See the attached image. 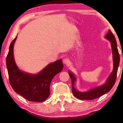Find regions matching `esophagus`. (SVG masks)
I'll use <instances>...</instances> for the list:
<instances>
[{
  "instance_id": "1",
  "label": "esophagus",
  "mask_w": 123,
  "mask_h": 123,
  "mask_svg": "<svg viewBox=\"0 0 123 123\" xmlns=\"http://www.w3.org/2000/svg\"><path fill=\"white\" fill-rule=\"evenodd\" d=\"M63 62L64 64H65L66 65H68L69 63V60L67 58H65L63 60Z\"/></svg>"
}]
</instances>
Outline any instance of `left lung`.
Instances as JSON below:
<instances>
[{
	"mask_svg": "<svg viewBox=\"0 0 123 123\" xmlns=\"http://www.w3.org/2000/svg\"><path fill=\"white\" fill-rule=\"evenodd\" d=\"M105 38L111 42V44L112 50V54H113V69L111 74L107 79L105 84L101 85L100 86L95 87L90 90L85 92H81L77 91L74 87V83L76 81V78L74 75L70 72H68V74L72 80V92L73 94L76 98L80 100H93L98 98L102 95L105 94V93L111 90L112 87L115 84L117 74L118 68L119 65L120 56L119 52L118 50L117 44L115 37L112 34L111 31L109 30V32L106 35Z\"/></svg>",
	"mask_w": 123,
	"mask_h": 123,
	"instance_id": "left-lung-1",
	"label": "left lung"
}]
</instances>
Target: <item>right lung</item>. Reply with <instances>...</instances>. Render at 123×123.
<instances>
[{
  "label": "right lung",
  "instance_id": "obj_1",
  "mask_svg": "<svg viewBox=\"0 0 123 123\" xmlns=\"http://www.w3.org/2000/svg\"><path fill=\"white\" fill-rule=\"evenodd\" d=\"M15 37L10 44L6 57V67L10 85L17 93L30 101L42 102L50 95L52 79L63 69L62 59L49 64L37 74H30L19 70L13 56Z\"/></svg>",
  "mask_w": 123,
  "mask_h": 123
}]
</instances>
